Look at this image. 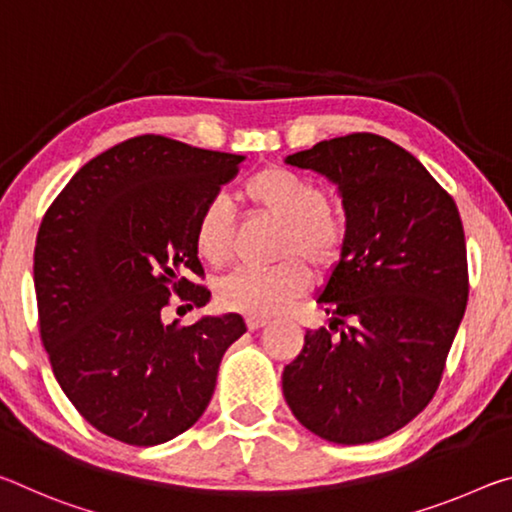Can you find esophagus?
Segmentation results:
<instances>
[{
	"label": "esophagus",
	"mask_w": 512,
	"mask_h": 512,
	"mask_svg": "<svg viewBox=\"0 0 512 512\" xmlns=\"http://www.w3.org/2000/svg\"><path fill=\"white\" fill-rule=\"evenodd\" d=\"M245 322H247V329H249V331L263 329V326H267V324H270V320H267V317H254V315H249Z\"/></svg>",
	"instance_id": "34e87169"
}]
</instances>
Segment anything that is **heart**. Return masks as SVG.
<instances>
[{"instance_id":"heart-1","label":"heart","mask_w":512,"mask_h":512,"mask_svg":"<svg viewBox=\"0 0 512 512\" xmlns=\"http://www.w3.org/2000/svg\"><path fill=\"white\" fill-rule=\"evenodd\" d=\"M240 197L249 211L283 224L279 263L272 270H240L224 279L217 299L242 315L270 317L288 308L311 288V263L329 276L347 254V224L326 204V192L313 179L281 165H265L242 183ZM236 220L222 197L206 201L192 231L197 256L213 270H222L236 256Z\"/></svg>"}]
</instances>
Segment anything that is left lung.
<instances>
[{
	"instance_id": "obj_1",
	"label": "left lung",
	"mask_w": 512,
	"mask_h": 512,
	"mask_svg": "<svg viewBox=\"0 0 512 512\" xmlns=\"http://www.w3.org/2000/svg\"><path fill=\"white\" fill-rule=\"evenodd\" d=\"M286 163L338 186L347 254L317 299L329 329L306 331L283 395L308 431L365 445L406 426L438 390L467 306L463 222L426 167L376 133L322 140Z\"/></svg>"
}]
</instances>
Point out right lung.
<instances>
[{"instance_id":"1","label":"right lung","mask_w":512,"mask_h":512,"mask_svg":"<svg viewBox=\"0 0 512 512\" xmlns=\"http://www.w3.org/2000/svg\"><path fill=\"white\" fill-rule=\"evenodd\" d=\"M242 161L154 133L129 138L83 165L40 222V338L67 399L108 438L154 447L188 431L247 331L236 313L163 322L172 301L211 299L195 281L192 231Z\"/></svg>"}]
</instances>
